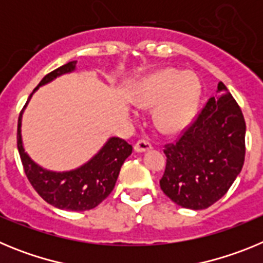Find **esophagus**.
<instances>
[{
  "label": "esophagus",
  "mask_w": 263,
  "mask_h": 263,
  "mask_svg": "<svg viewBox=\"0 0 263 263\" xmlns=\"http://www.w3.org/2000/svg\"><path fill=\"white\" fill-rule=\"evenodd\" d=\"M150 148H152V145H150L146 139H139V141L136 142V145H134V152L137 153L148 152Z\"/></svg>",
  "instance_id": "1"
}]
</instances>
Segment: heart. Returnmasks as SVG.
I'll return each mask as SVG.
<instances>
[{"instance_id": "obj_1", "label": "heart", "mask_w": 263, "mask_h": 263, "mask_svg": "<svg viewBox=\"0 0 263 263\" xmlns=\"http://www.w3.org/2000/svg\"><path fill=\"white\" fill-rule=\"evenodd\" d=\"M200 83L194 73L163 69L146 79L137 90L141 105L157 106V125L166 133L184 129L196 113Z\"/></svg>"}]
</instances>
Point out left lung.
Segmentation results:
<instances>
[{
  "instance_id": "8db88e82",
  "label": "left lung",
  "mask_w": 263,
  "mask_h": 263,
  "mask_svg": "<svg viewBox=\"0 0 263 263\" xmlns=\"http://www.w3.org/2000/svg\"><path fill=\"white\" fill-rule=\"evenodd\" d=\"M246 125L222 83L176 143L164 146L167 163L159 180L166 196L188 210H205L231 188L245 160Z\"/></svg>"
}]
</instances>
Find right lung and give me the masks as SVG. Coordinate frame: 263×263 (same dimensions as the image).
<instances>
[{"label":"right lung","instance_id":"obj_1","mask_svg":"<svg viewBox=\"0 0 263 263\" xmlns=\"http://www.w3.org/2000/svg\"><path fill=\"white\" fill-rule=\"evenodd\" d=\"M76 63H78L76 60L69 62L55 71L50 72L48 75L42 79L38 87L32 90V93L39 87L47 84L58 76L75 71ZM32 93L30 95L23 109L29 104ZM23 109L21 110L20 118H18V152H20L25 174L39 196L59 210L83 212V211L92 210L99 205L113 191L121 166L133 152L132 145H129L125 139L111 137L106 141L101 150L83 166L71 170V171H63V173L50 171L36 164L23 148L22 134H21Z\"/></svg>","mask_w":263,"mask_h":263}]
</instances>
